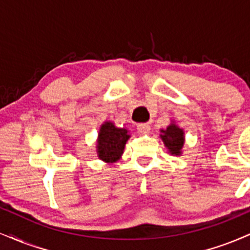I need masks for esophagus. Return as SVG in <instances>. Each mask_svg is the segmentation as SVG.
I'll list each match as a JSON object with an SVG mask.
<instances>
[{"label":"esophagus","mask_w":250,"mask_h":250,"mask_svg":"<svg viewBox=\"0 0 250 250\" xmlns=\"http://www.w3.org/2000/svg\"><path fill=\"white\" fill-rule=\"evenodd\" d=\"M137 130L140 134H143V135L149 134L150 125H148V123H140V125H137Z\"/></svg>","instance_id":"1"}]
</instances>
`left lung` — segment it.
<instances>
[{
	"instance_id": "1",
	"label": "left lung",
	"mask_w": 250,
	"mask_h": 250,
	"mask_svg": "<svg viewBox=\"0 0 250 250\" xmlns=\"http://www.w3.org/2000/svg\"><path fill=\"white\" fill-rule=\"evenodd\" d=\"M159 131H161L159 137L163 141L167 152L173 156H182L183 146L185 143L184 129L178 127L174 121H171L167 128L161 129Z\"/></svg>"
}]
</instances>
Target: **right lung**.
<instances>
[{
	"instance_id": "right-lung-1",
	"label": "right lung",
	"mask_w": 250,
	"mask_h": 250,
	"mask_svg": "<svg viewBox=\"0 0 250 250\" xmlns=\"http://www.w3.org/2000/svg\"><path fill=\"white\" fill-rule=\"evenodd\" d=\"M130 138L129 130L119 128L112 121H104L99 129L96 138V154L106 163H115L122 157L127 141Z\"/></svg>"
}]
</instances>
